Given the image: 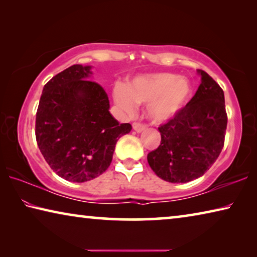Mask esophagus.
<instances>
[{
	"mask_svg": "<svg viewBox=\"0 0 257 257\" xmlns=\"http://www.w3.org/2000/svg\"><path fill=\"white\" fill-rule=\"evenodd\" d=\"M133 128H134L135 132H137V133H142V132H144V130H145V128H146V124H144V123H141V122H135V123L133 124Z\"/></svg>",
	"mask_w": 257,
	"mask_h": 257,
	"instance_id": "34e87169",
	"label": "esophagus"
}]
</instances>
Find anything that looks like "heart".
<instances>
[{
  "mask_svg": "<svg viewBox=\"0 0 257 257\" xmlns=\"http://www.w3.org/2000/svg\"><path fill=\"white\" fill-rule=\"evenodd\" d=\"M191 95V85L185 77L173 73H151L139 76L128 87L116 84L113 96L125 112H132L135 103H150L147 114L154 122H164L179 112Z\"/></svg>",
  "mask_w": 257,
  "mask_h": 257,
  "instance_id": "b5f03b06",
  "label": "heart"
}]
</instances>
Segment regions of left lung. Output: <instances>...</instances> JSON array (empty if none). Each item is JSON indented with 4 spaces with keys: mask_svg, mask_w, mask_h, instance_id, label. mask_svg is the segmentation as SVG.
<instances>
[{
    "mask_svg": "<svg viewBox=\"0 0 257 257\" xmlns=\"http://www.w3.org/2000/svg\"><path fill=\"white\" fill-rule=\"evenodd\" d=\"M196 94L185 107L161 124V144L147 154L155 175L169 182H188L203 176L224 145L228 116L224 94L205 71Z\"/></svg>",
    "mask_w": 257,
    "mask_h": 257,
    "instance_id": "1",
    "label": "left lung"
}]
</instances>
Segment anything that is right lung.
Returning a JSON list of instances; mask_svg holds the SVG:
<instances>
[{
    "label": "right lung",
    "instance_id": "1",
    "mask_svg": "<svg viewBox=\"0 0 257 257\" xmlns=\"http://www.w3.org/2000/svg\"><path fill=\"white\" fill-rule=\"evenodd\" d=\"M90 67L73 64L47 82L36 113L37 145L56 175L73 182L101 176L118 139L132 130L111 113L103 87L88 80Z\"/></svg>",
    "mask_w": 257,
    "mask_h": 257
}]
</instances>
